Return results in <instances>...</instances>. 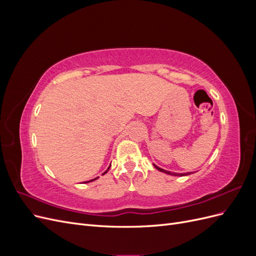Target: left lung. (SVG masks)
<instances>
[{
  "instance_id": "left-lung-1",
  "label": "left lung",
  "mask_w": 256,
  "mask_h": 256,
  "mask_svg": "<svg viewBox=\"0 0 256 256\" xmlns=\"http://www.w3.org/2000/svg\"><path fill=\"white\" fill-rule=\"evenodd\" d=\"M152 166L156 168L158 171H160V172H162V173H166V174H168V175H174V176H186V175H189L190 173H186V174H180V173H171L170 171H166V170H164V168H159L158 166H156L154 164H152Z\"/></svg>"
}]
</instances>
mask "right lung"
Returning a JSON list of instances; mask_svg holds the SVG:
<instances>
[{
	"label": "right lung",
	"instance_id": "obj_1",
	"mask_svg": "<svg viewBox=\"0 0 256 256\" xmlns=\"http://www.w3.org/2000/svg\"><path fill=\"white\" fill-rule=\"evenodd\" d=\"M110 166H111V164H110ZM109 168H110V166H109V168H108V170H106V172H104V173L102 175H104V174H106V173L108 171H109ZM97 178H98V177L94 178V180H88V182H94V180H97Z\"/></svg>",
	"mask_w": 256,
	"mask_h": 256
}]
</instances>
